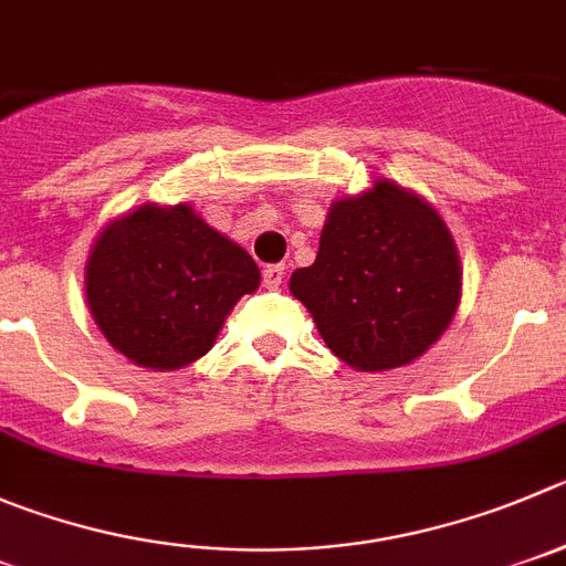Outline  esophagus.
<instances>
[{
	"label": "esophagus",
	"mask_w": 566,
	"mask_h": 566,
	"mask_svg": "<svg viewBox=\"0 0 566 566\" xmlns=\"http://www.w3.org/2000/svg\"><path fill=\"white\" fill-rule=\"evenodd\" d=\"M262 282H265L268 290H279L284 282V265H268L262 271Z\"/></svg>",
	"instance_id": "34e87169"
}]
</instances>
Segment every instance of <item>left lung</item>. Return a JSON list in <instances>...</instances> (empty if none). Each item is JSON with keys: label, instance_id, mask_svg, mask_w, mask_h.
Returning a JSON list of instances; mask_svg holds the SVG:
<instances>
[{"label": "left lung", "instance_id": "obj_1", "mask_svg": "<svg viewBox=\"0 0 566 566\" xmlns=\"http://www.w3.org/2000/svg\"><path fill=\"white\" fill-rule=\"evenodd\" d=\"M461 259L436 209L377 178L335 200L318 256L290 276L326 346L357 371H388L421 357L455 318Z\"/></svg>", "mask_w": 566, "mask_h": 566}]
</instances>
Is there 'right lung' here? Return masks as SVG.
Returning a JSON list of instances; mask_svg holds the SVG:
<instances>
[{"instance_id":"add662e5","label":"right lung","mask_w":566,"mask_h":566,"mask_svg":"<svg viewBox=\"0 0 566 566\" xmlns=\"http://www.w3.org/2000/svg\"><path fill=\"white\" fill-rule=\"evenodd\" d=\"M256 287L251 253L187 203H145L111 220L86 262V301L99 332L153 371L203 357L226 315Z\"/></svg>"}]
</instances>
